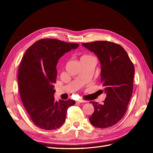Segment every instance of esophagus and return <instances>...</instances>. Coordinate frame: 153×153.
<instances>
[{
  "instance_id": "obj_1",
  "label": "esophagus",
  "mask_w": 153,
  "mask_h": 153,
  "mask_svg": "<svg viewBox=\"0 0 153 153\" xmlns=\"http://www.w3.org/2000/svg\"><path fill=\"white\" fill-rule=\"evenodd\" d=\"M85 102H87V101H85V100H78L77 101V103H85Z\"/></svg>"
}]
</instances>
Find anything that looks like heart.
<instances>
[{
	"label": "heart",
	"instance_id": "obj_1",
	"mask_svg": "<svg viewBox=\"0 0 153 153\" xmlns=\"http://www.w3.org/2000/svg\"><path fill=\"white\" fill-rule=\"evenodd\" d=\"M84 56H85V55H84Z\"/></svg>",
	"mask_w": 153,
	"mask_h": 153
}]
</instances>
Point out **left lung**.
Listing matches in <instances>:
<instances>
[{
  "label": "left lung",
  "instance_id": "8db88e82",
  "mask_svg": "<svg viewBox=\"0 0 153 153\" xmlns=\"http://www.w3.org/2000/svg\"><path fill=\"white\" fill-rule=\"evenodd\" d=\"M94 52L101 64V82L106 94L103 104L91 101L94 112L92 125L106 128L118 123L126 113L133 88L135 68L121 45L106 41L82 43Z\"/></svg>",
  "mask_w": 153,
  "mask_h": 153
}]
</instances>
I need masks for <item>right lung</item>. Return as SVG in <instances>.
<instances>
[{
  "instance_id": "1",
  "label": "right lung",
  "mask_w": 153,
  "mask_h": 153,
  "mask_svg": "<svg viewBox=\"0 0 153 153\" xmlns=\"http://www.w3.org/2000/svg\"><path fill=\"white\" fill-rule=\"evenodd\" d=\"M79 44L55 39L36 41L25 51L18 69L21 100L32 121L40 128L52 130L65 122L68 108L75 101L54 99L56 66L62 55Z\"/></svg>"
}]
</instances>
